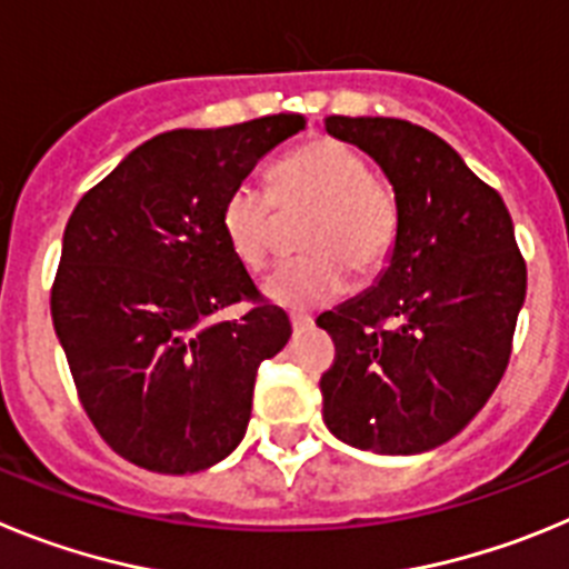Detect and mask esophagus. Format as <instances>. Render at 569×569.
Masks as SVG:
<instances>
[{"mask_svg": "<svg viewBox=\"0 0 569 569\" xmlns=\"http://www.w3.org/2000/svg\"><path fill=\"white\" fill-rule=\"evenodd\" d=\"M290 325H293L296 333H299V330H308V328H313V316H308V313H290Z\"/></svg>", "mask_w": 569, "mask_h": 569, "instance_id": "1", "label": "esophagus"}]
</instances>
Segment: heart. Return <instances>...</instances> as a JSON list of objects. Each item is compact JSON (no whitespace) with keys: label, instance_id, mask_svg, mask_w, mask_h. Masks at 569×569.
<instances>
[{"label":"heart","instance_id":"b5f03b06","mask_svg":"<svg viewBox=\"0 0 569 569\" xmlns=\"http://www.w3.org/2000/svg\"><path fill=\"white\" fill-rule=\"evenodd\" d=\"M268 182L270 193L248 182L236 184L219 213L230 253L241 268L261 273L279 236L276 208L281 213L310 210L299 233L305 256L284 261L264 281L268 299L281 308L310 310L347 288V270L356 279H373L385 270L399 241V199L353 148L316 136L284 150L270 164Z\"/></svg>","mask_w":569,"mask_h":569}]
</instances>
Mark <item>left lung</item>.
Segmentation results:
<instances>
[{
	"label": "left lung",
	"mask_w": 569,
	"mask_h": 569,
	"mask_svg": "<svg viewBox=\"0 0 569 569\" xmlns=\"http://www.w3.org/2000/svg\"><path fill=\"white\" fill-rule=\"evenodd\" d=\"M325 128L381 164L401 228L379 284L316 319L336 345L321 413L347 445L421 453L453 439L499 387L525 256L499 190L445 139L385 116H328Z\"/></svg>",
	"instance_id": "8db88e82"
}]
</instances>
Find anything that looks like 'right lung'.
Returning <instances> with one entry per match:
<instances>
[{"label": "right lung", "instance_id": "add662e5", "mask_svg": "<svg viewBox=\"0 0 569 569\" xmlns=\"http://www.w3.org/2000/svg\"><path fill=\"white\" fill-rule=\"evenodd\" d=\"M308 124L261 116L170 130L88 190L64 228L50 316L104 445L153 472H199L248 430L259 365L290 339L230 253L219 213L261 156ZM233 303V322H210Z\"/></svg>", "mask_w": 569, "mask_h": 569}]
</instances>
